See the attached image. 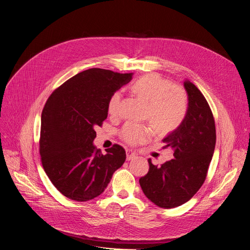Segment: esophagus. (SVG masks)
<instances>
[{"mask_svg":"<svg viewBox=\"0 0 250 250\" xmlns=\"http://www.w3.org/2000/svg\"><path fill=\"white\" fill-rule=\"evenodd\" d=\"M135 157V153L131 149H126V159L131 160Z\"/></svg>","mask_w":250,"mask_h":250,"instance_id":"34e87169","label":"esophagus"}]
</instances>
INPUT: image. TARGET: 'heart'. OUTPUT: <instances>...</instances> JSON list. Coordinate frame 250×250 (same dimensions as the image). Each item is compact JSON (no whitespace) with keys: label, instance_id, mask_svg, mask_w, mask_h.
<instances>
[{"label":"heart","instance_id":"b5f03b06","mask_svg":"<svg viewBox=\"0 0 250 250\" xmlns=\"http://www.w3.org/2000/svg\"><path fill=\"white\" fill-rule=\"evenodd\" d=\"M130 89L142 102L147 104L146 118L158 133H168L181 125L188 109L186 92L156 74H148L134 81ZM108 112L112 117L121 113V93L115 92L109 100ZM122 137L127 144L147 141L152 130L149 126L127 123L122 129Z\"/></svg>","mask_w":250,"mask_h":250}]
</instances>
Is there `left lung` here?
<instances>
[{"mask_svg":"<svg viewBox=\"0 0 250 250\" xmlns=\"http://www.w3.org/2000/svg\"><path fill=\"white\" fill-rule=\"evenodd\" d=\"M188 95L185 119L162 141L173 149V159L160 167L148 159V173L139 179L145 195L160 208H172L188 202L205 182L216 146V125L201 91L184 80Z\"/></svg>","mask_w":250,"mask_h":250,"instance_id":"8db88e82","label":"left lung"}]
</instances>
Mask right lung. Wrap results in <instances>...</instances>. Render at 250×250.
<instances>
[{
	"label": "right lung",
	"instance_id": "obj_1",
	"mask_svg": "<svg viewBox=\"0 0 250 250\" xmlns=\"http://www.w3.org/2000/svg\"><path fill=\"white\" fill-rule=\"evenodd\" d=\"M133 73L91 68L70 78L48 98L42 115L40 153L44 171L65 197L86 202L100 196L125 163L119 145L102 154L95 127L108 117L110 97Z\"/></svg>",
	"mask_w": 250,
	"mask_h": 250
}]
</instances>
